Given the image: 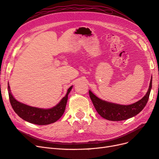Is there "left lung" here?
Instances as JSON below:
<instances>
[{
  "label": "left lung",
  "mask_w": 159,
  "mask_h": 159,
  "mask_svg": "<svg viewBox=\"0 0 159 159\" xmlns=\"http://www.w3.org/2000/svg\"><path fill=\"white\" fill-rule=\"evenodd\" d=\"M152 88V78L147 93L138 102L131 105H120L102 100L89 91L90 98L98 113L103 118L113 121L126 120L135 116L145 107Z\"/></svg>",
  "instance_id": "obj_1"
}]
</instances>
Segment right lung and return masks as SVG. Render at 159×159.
I'll return each instance as SVG.
<instances>
[{"label":"right lung","mask_w":159,"mask_h":159,"mask_svg":"<svg viewBox=\"0 0 159 159\" xmlns=\"http://www.w3.org/2000/svg\"><path fill=\"white\" fill-rule=\"evenodd\" d=\"M72 87L73 85L68 89L66 95L54 107L49 109L34 107L19 102L12 95L9 84H8V91L12 107L19 117L30 123L38 125H45L57 121L64 114L68 102V94Z\"/></svg>","instance_id":"1"}]
</instances>
